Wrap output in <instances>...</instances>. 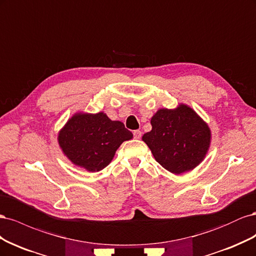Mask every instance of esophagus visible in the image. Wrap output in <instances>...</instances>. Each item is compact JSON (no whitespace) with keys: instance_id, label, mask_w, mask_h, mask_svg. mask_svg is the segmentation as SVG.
<instances>
[{"instance_id":"obj_1","label":"esophagus","mask_w":256,"mask_h":256,"mask_svg":"<svg viewBox=\"0 0 256 256\" xmlns=\"http://www.w3.org/2000/svg\"><path fill=\"white\" fill-rule=\"evenodd\" d=\"M142 136V132L140 130H134V138H140Z\"/></svg>"}]
</instances>
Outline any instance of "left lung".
I'll return each mask as SVG.
<instances>
[{
  "mask_svg": "<svg viewBox=\"0 0 256 256\" xmlns=\"http://www.w3.org/2000/svg\"><path fill=\"white\" fill-rule=\"evenodd\" d=\"M152 130L143 136L154 159L168 171L180 174L202 161L210 143V130L187 106L161 109L152 120Z\"/></svg>",
  "mask_w": 256,
  "mask_h": 256,
  "instance_id": "obj_1",
  "label": "left lung"
}]
</instances>
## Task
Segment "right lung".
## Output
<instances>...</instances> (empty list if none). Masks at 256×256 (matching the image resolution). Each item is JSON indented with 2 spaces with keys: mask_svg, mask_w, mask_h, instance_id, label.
Returning <instances> with one entry per match:
<instances>
[{
  "mask_svg": "<svg viewBox=\"0 0 256 256\" xmlns=\"http://www.w3.org/2000/svg\"><path fill=\"white\" fill-rule=\"evenodd\" d=\"M131 138L122 122L100 112L72 116L60 132L58 143L74 164L94 172L109 164L120 145Z\"/></svg>",
  "mask_w": 256,
  "mask_h": 256,
  "instance_id": "add662e5",
  "label": "right lung"
}]
</instances>
